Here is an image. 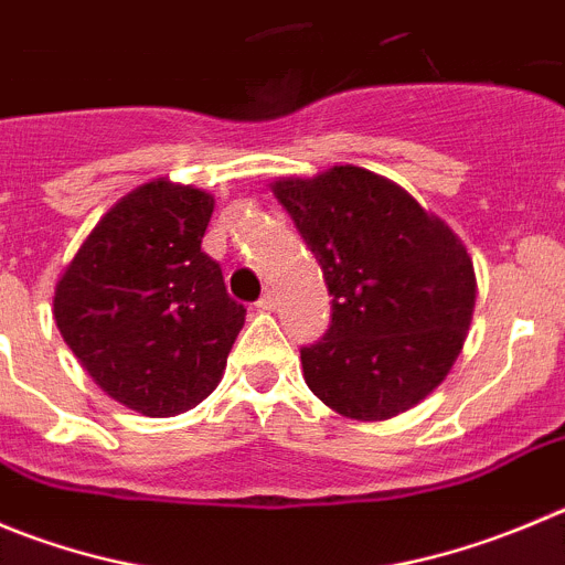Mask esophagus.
Listing matches in <instances>:
<instances>
[{
  "label": "esophagus",
  "instance_id": "1",
  "mask_svg": "<svg viewBox=\"0 0 565 565\" xmlns=\"http://www.w3.org/2000/svg\"><path fill=\"white\" fill-rule=\"evenodd\" d=\"M256 309L258 312H273V309H276V295L267 289V292L256 300Z\"/></svg>",
  "mask_w": 565,
  "mask_h": 565
}]
</instances>
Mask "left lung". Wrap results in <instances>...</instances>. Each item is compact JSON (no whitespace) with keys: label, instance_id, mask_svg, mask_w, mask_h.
Here are the masks:
<instances>
[{"label":"left lung","instance_id":"1","mask_svg":"<svg viewBox=\"0 0 565 565\" xmlns=\"http://www.w3.org/2000/svg\"><path fill=\"white\" fill-rule=\"evenodd\" d=\"M273 194L331 295L329 331L300 348L309 390L354 420H387L424 402L471 329L477 276L460 236L407 189L351 163L281 178Z\"/></svg>","mask_w":565,"mask_h":565}]
</instances>
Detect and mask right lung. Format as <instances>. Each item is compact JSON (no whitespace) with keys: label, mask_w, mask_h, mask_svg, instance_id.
Listing matches in <instances>:
<instances>
[{"label":"right lung","mask_w":565,"mask_h":565,"mask_svg":"<svg viewBox=\"0 0 565 565\" xmlns=\"http://www.w3.org/2000/svg\"><path fill=\"white\" fill-rule=\"evenodd\" d=\"M214 198L156 178L116 200L55 284L52 315L83 371L147 418L198 407L223 379L245 307L200 250Z\"/></svg>","instance_id":"add662e5"}]
</instances>
